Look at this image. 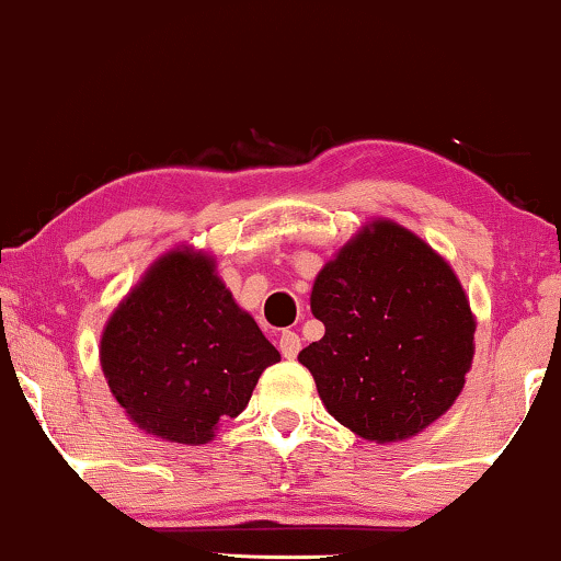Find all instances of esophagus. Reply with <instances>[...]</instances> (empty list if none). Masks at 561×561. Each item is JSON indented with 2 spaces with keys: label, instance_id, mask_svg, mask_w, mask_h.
<instances>
[{
  "label": "esophagus",
  "instance_id": "esophagus-1",
  "mask_svg": "<svg viewBox=\"0 0 561 561\" xmlns=\"http://www.w3.org/2000/svg\"><path fill=\"white\" fill-rule=\"evenodd\" d=\"M278 350L286 359H294L298 355V350H301V340H298L296 332L286 329V332H283L280 340H278Z\"/></svg>",
  "mask_w": 561,
  "mask_h": 561
}]
</instances>
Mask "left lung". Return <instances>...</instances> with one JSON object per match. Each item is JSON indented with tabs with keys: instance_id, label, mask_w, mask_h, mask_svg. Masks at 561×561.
I'll use <instances>...</instances> for the list:
<instances>
[{
	"instance_id": "obj_1",
	"label": "left lung",
	"mask_w": 561,
	"mask_h": 561,
	"mask_svg": "<svg viewBox=\"0 0 561 561\" xmlns=\"http://www.w3.org/2000/svg\"><path fill=\"white\" fill-rule=\"evenodd\" d=\"M324 336L298 352L324 409L367 442L411 439L442 419L474 357V313L432 244L373 219L334 252L311 288Z\"/></svg>"
}]
</instances>
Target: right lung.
<instances>
[{
  "label": "right lung",
  "instance_id": "obj_1",
  "mask_svg": "<svg viewBox=\"0 0 561 561\" xmlns=\"http://www.w3.org/2000/svg\"><path fill=\"white\" fill-rule=\"evenodd\" d=\"M280 352L234 301L217 257L179 244L152 263L106 319L99 363L114 401L140 432L209 444L250 403Z\"/></svg>",
  "mask_w": 561,
  "mask_h": 561
}]
</instances>
